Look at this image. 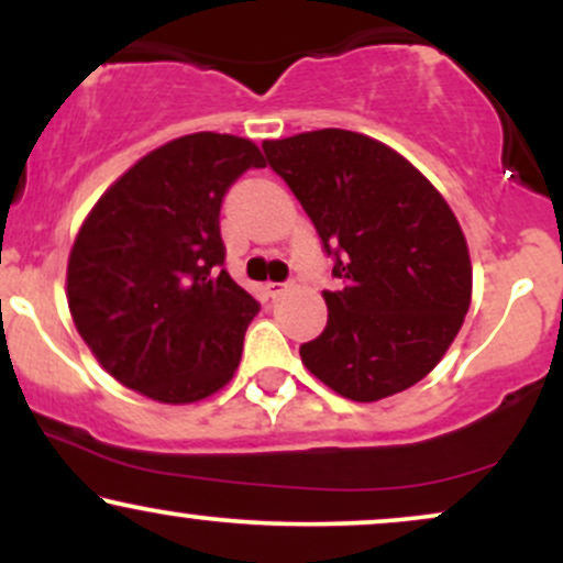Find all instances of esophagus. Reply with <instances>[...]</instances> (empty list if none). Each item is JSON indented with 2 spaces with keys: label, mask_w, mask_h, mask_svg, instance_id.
I'll use <instances>...</instances> for the list:
<instances>
[{
  "label": "esophagus",
  "mask_w": 563,
  "mask_h": 563,
  "mask_svg": "<svg viewBox=\"0 0 563 563\" xmlns=\"http://www.w3.org/2000/svg\"><path fill=\"white\" fill-rule=\"evenodd\" d=\"M264 290H267L269 299H277V296H280L283 290H288V283H275V280H269L267 286H264Z\"/></svg>",
  "instance_id": "34e87169"
}]
</instances>
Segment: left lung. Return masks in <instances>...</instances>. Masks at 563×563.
<instances>
[{"instance_id": "1", "label": "left lung", "mask_w": 563, "mask_h": 563, "mask_svg": "<svg viewBox=\"0 0 563 563\" xmlns=\"http://www.w3.org/2000/svg\"><path fill=\"white\" fill-rule=\"evenodd\" d=\"M333 260L328 325L301 363L354 402L410 389L448 352L471 303L461 224L412 164L365 134L320 129L262 145Z\"/></svg>"}]
</instances>
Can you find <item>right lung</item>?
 <instances>
[{"label": "right lung", "mask_w": 563, "mask_h": 563, "mask_svg": "<svg viewBox=\"0 0 563 563\" xmlns=\"http://www.w3.org/2000/svg\"><path fill=\"white\" fill-rule=\"evenodd\" d=\"M262 166L251 140L187 134L140 158L89 211L68 260V307L126 389L185 405L232 378L260 301L224 269L219 211Z\"/></svg>", "instance_id": "right-lung-1"}]
</instances>
